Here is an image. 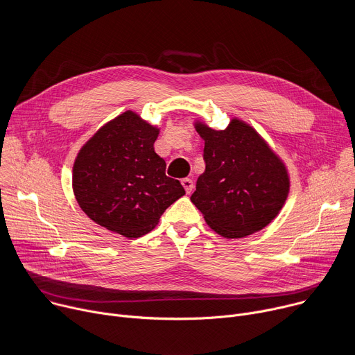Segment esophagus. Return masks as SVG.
Masks as SVG:
<instances>
[{"label":"esophagus","instance_id":"esophagus-1","mask_svg":"<svg viewBox=\"0 0 355 355\" xmlns=\"http://www.w3.org/2000/svg\"><path fill=\"white\" fill-rule=\"evenodd\" d=\"M181 184H182L184 189L187 191V193H191V192H192V189H193V182H192L191 178H184V180H181Z\"/></svg>","mask_w":355,"mask_h":355}]
</instances>
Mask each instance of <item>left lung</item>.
I'll list each match as a JSON object with an SVG mask.
<instances>
[{
  "label": "left lung",
  "mask_w": 355,
  "mask_h": 355,
  "mask_svg": "<svg viewBox=\"0 0 355 355\" xmlns=\"http://www.w3.org/2000/svg\"><path fill=\"white\" fill-rule=\"evenodd\" d=\"M196 132L205 140V173L196 181L192 204L227 239L266 227L288 196L285 166L260 135L239 119L225 130L196 123Z\"/></svg>",
  "instance_id": "1"
}]
</instances>
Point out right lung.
I'll return each instance as SVG.
<instances>
[{"mask_svg":"<svg viewBox=\"0 0 355 355\" xmlns=\"http://www.w3.org/2000/svg\"><path fill=\"white\" fill-rule=\"evenodd\" d=\"M159 129L126 111L101 128L80 150L73 189L84 214L99 226L136 239L155 229L164 211L185 195L166 175L155 151Z\"/></svg>","mask_w":355,"mask_h":355,"instance_id":"right-lung-1","label":"right lung"}]
</instances>
